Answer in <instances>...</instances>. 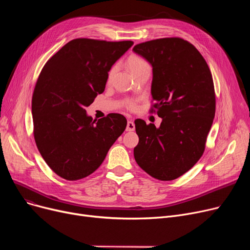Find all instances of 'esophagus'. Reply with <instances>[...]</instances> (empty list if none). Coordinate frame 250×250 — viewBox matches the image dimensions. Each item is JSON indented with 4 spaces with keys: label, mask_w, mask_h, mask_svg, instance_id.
<instances>
[{
    "label": "esophagus",
    "mask_w": 250,
    "mask_h": 250,
    "mask_svg": "<svg viewBox=\"0 0 250 250\" xmlns=\"http://www.w3.org/2000/svg\"><path fill=\"white\" fill-rule=\"evenodd\" d=\"M135 129V124L133 121H127L126 124V130L127 132H132V130Z\"/></svg>",
    "instance_id": "obj_1"
}]
</instances>
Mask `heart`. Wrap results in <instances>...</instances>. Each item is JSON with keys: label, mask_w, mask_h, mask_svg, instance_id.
<instances>
[{"label": "heart", "mask_w": 250, "mask_h": 250, "mask_svg": "<svg viewBox=\"0 0 250 250\" xmlns=\"http://www.w3.org/2000/svg\"><path fill=\"white\" fill-rule=\"evenodd\" d=\"M127 64H128V68L130 70V72L133 73V75L143 71V70H146V69H150V64L149 62L143 59L140 56L137 55H132L129 56L127 59ZM115 73V67H112L107 74V80L111 81V79L113 78ZM135 106V102L134 101H130L128 102V107H134Z\"/></svg>", "instance_id": "obj_1"}]
</instances>
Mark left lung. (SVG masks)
<instances>
[{
	"label": "left lung",
	"instance_id": "8db88e82",
	"mask_svg": "<svg viewBox=\"0 0 250 250\" xmlns=\"http://www.w3.org/2000/svg\"><path fill=\"white\" fill-rule=\"evenodd\" d=\"M133 50L152 65L150 111L162 118L159 127L135 121V160L152 177L173 180L204 154L216 111L212 74L201 52L179 37L146 42Z\"/></svg>",
	"mask_w": 250,
	"mask_h": 250
}]
</instances>
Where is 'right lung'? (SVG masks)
<instances>
[{
  "mask_svg": "<svg viewBox=\"0 0 250 250\" xmlns=\"http://www.w3.org/2000/svg\"><path fill=\"white\" fill-rule=\"evenodd\" d=\"M133 44L73 39L42 70L32 95L34 140L62 178L78 180L93 173L125 132L124 115L109 113L93 121L85 108L104 91L112 64Z\"/></svg>",
  "mask_w": 250,
  "mask_h": 250,
  "instance_id": "1",
  "label": "right lung"
}]
</instances>
